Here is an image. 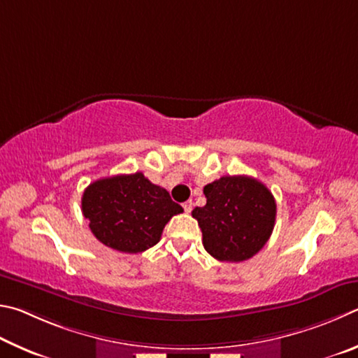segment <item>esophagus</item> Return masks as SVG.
<instances>
[{
  "label": "esophagus",
  "instance_id": "esophagus-1",
  "mask_svg": "<svg viewBox=\"0 0 358 358\" xmlns=\"http://www.w3.org/2000/svg\"><path fill=\"white\" fill-rule=\"evenodd\" d=\"M182 206H184V210L189 214V212H192V209H193V201L192 199H189V201H185Z\"/></svg>",
  "mask_w": 358,
  "mask_h": 358
}]
</instances>
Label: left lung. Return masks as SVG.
<instances>
[{
	"mask_svg": "<svg viewBox=\"0 0 358 358\" xmlns=\"http://www.w3.org/2000/svg\"><path fill=\"white\" fill-rule=\"evenodd\" d=\"M208 203L192 212L203 245L218 261L250 259L271 237L277 203L272 192L250 176H223L204 187Z\"/></svg>",
	"mask_w": 358,
	"mask_h": 358,
	"instance_id": "1",
	"label": "left lung"
}]
</instances>
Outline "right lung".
<instances>
[{
  "instance_id": "add662e5",
  "label": "right lung",
  "mask_w": 358,
  "mask_h": 358,
  "mask_svg": "<svg viewBox=\"0 0 358 358\" xmlns=\"http://www.w3.org/2000/svg\"><path fill=\"white\" fill-rule=\"evenodd\" d=\"M81 210L96 239L122 253H141L160 241L165 224L184 209L143 173L117 174L86 187Z\"/></svg>"
}]
</instances>
